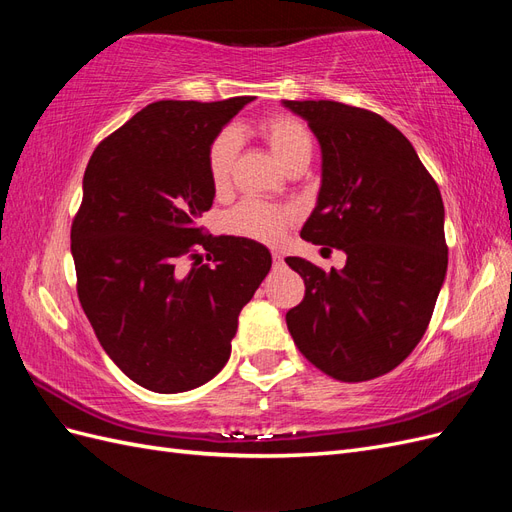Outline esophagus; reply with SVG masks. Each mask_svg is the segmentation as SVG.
I'll return each instance as SVG.
<instances>
[{
  "instance_id": "34e87169",
  "label": "esophagus",
  "mask_w": 512,
  "mask_h": 512,
  "mask_svg": "<svg viewBox=\"0 0 512 512\" xmlns=\"http://www.w3.org/2000/svg\"><path fill=\"white\" fill-rule=\"evenodd\" d=\"M271 256H273V265H275V267H280V265H282V262H284V256H282V252H277V250H273V252H271Z\"/></svg>"
}]
</instances>
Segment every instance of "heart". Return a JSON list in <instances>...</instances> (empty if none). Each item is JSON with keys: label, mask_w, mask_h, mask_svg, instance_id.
Listing matches in <instances>:
<instances>
[{"label": "heart", "mask_w": 512, "mask_h": 512, "mask_svg": "<svg viewBox=\"0 0 512 512\" xmlns=\"http://www.w3.org/2000/svg\"><path fill=\"white\" fill-rule=\"evenodd\" d=\"M258 132L265 138L271 147L273 156L280 160L286 168L292 160H297L303 153L312 151V141H309L307 130L301 123L284 113L267 115L260 119ZM239 151V138L235 132L224 130L215 134L205 151V164H207V177L209 185L215 196H224L230 190L232 183V166ZM294 222V211L282 205L265 203V200L247 198L241 200L239 205L232 207L224 215V228L230 235H237L243 239H254L260 243H277L288 226Z\"/></svg>", "instance_id": "b5f03b06"}]
</instances>
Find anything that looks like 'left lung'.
Instances as JSON below:
<instances>
[{
  "label": "left lung",
  "mask_w": 512,
  "mask_h": 512,
  "mask_svg": "<svg viewBox=\"0 0 512 512\" xmlns=\"http://www.w3.org/2000/svg\"><path fill=\"white\" fill-rule=\"evenodd\" d=\"M322 149L318 205L301 237L346 252L324 271L288 256L305 282L286 314L305 359L342 382L389 374L421 342L442 288L444 205L429 170L393 123L335 100H284Z\"/></svg>",
  "instance_id": "obj_1"
}]
</instances>
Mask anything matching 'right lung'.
I'll list each match as a JSON object with an SVG mask.
<instances>
[{
    "instance_id": "add662e5",
    "label": "right lung",
    "mask_w": 512,
    "mask_h": 512,
    "mask_svg": "<svg viewBox=\"0 0 512 512\" xmlns=\"http://www.w3.org/2000/svg\"><path fill=\"white\" fill-rule=\"evenodd\" d=\"M252 100L153 102L85 168L70 230L76 292L106 354L149 391L183 393L218 374L239 312L271 269L265 245L198 224L215 196L207 145ZM181 259L193 260L188 272Z\"/></svg>"
}]
</instances>
